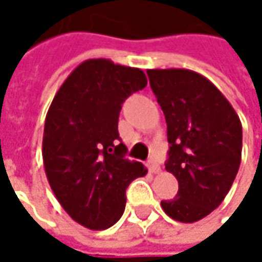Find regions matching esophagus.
<instances>
[{
    "label": "esophagus",
    "mask_w": 262,
    "mask_h": 262,
    "mask_svg": "<svg viewBox=\"0 0 262 262\" xmlns=\"http://www.w3.org/2000/svg\"><path fill=\"white\" fill-rule=\"evenodd\" d=\"M147 167H148L150 173H153V174H158V173H161V167H159L156 162H153V161H150Z\"/></svg>",
    "instance_id": "obj_1"
}]
</instances>
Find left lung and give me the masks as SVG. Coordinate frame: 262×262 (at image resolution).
<instances>
[{
  "instance_id": "8db88e82",
  "label": "left lung",
  "mask_w": 262,
  "mask_h": 262,
  "mask_svg": "<svg viewBox=\"0 0 262 262\" xmlns=\"http://www.w3.org/2000/svg\"><path fill=\"white\" fill-rule=\"evenodd\" d=\"M165 115L170 142L165 170L179 182L178 195L162 200L168 217L194 223L225 200L235 181L243 147L241 121L217 86L182 70H147Z\"/></svg>"
}]
</instances>
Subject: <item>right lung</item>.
Segmentation results:
<instances>
[{
    "instance_id": "1",
    "label": "right lung",
    "mask_w": 262,
    "mask_h": 262,
    "mask_svg": "<svg viewBox=\"0 0 262 262\" xmlns=\"http://www.w3.org/2000/svg\"><path fill=\"white\" fill-rule=\"evenodd\" d=\"M147 86L139 68L88 59L67 77L47 112L42 158L50 186L79 225L103 231L126 208V188L147 174L124 158L118 117L124 100Z\"/></svg>"
}]
</instances>
